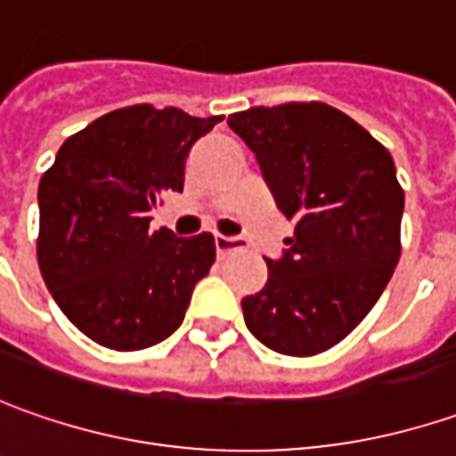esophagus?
I'll return each mask as SVG.
<instances>
[{
	"label": "esophagus",
	"mask_w": 456,
	"mask_h": 456,
	"mask_svg": "<svg viewBox=\"0 0 456 456\" xmlns=\"http://www.w3.org/2000/svg\"><path fill=\"white\" fill-rule=\"evenodd\" d=\"M214 247H216V255L224 257L229 252H240V249H244V240L242 237H222V234H216V237H214Z\"/></svg>",
	"instance_id": "34e87169"
}]
</instances>
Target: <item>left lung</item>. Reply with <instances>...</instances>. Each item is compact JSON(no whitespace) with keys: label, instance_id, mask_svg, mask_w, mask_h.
I'll use <instances>...</instances> for the list:
<instances>
[{"label":"left lung","instance_id":"left-lung-1","mask_svg":"<svg viewBox=\"0 0 456 456\" xmlns=\"http://www.w3.org/2000/svg\"><path fill=\"white\" fill-rule=\"evenodd\" d=\"M280 212L295 222L267 282L242 297L249 333L270 351L315 355L369 315L401 255L403 191L391 153L325 102L232 113Z\"/></svg>","mask_w":456,"mask_h":456}]
</instances>
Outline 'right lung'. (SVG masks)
I'll list each match as a JSON object with an SVG mask.
<instances>
[{
    "instance_id": "1",
    "label": "right lung",
    "mask_w": 456,
    "mask_h": 456,
    "mask_svg": "<svg viewBox=\"0 0 456 456\" xmlns=\"http://www.w3.org/2000/svg\"><path fill=\"white\" fill-rule=\"evenodd\" d=\"M222 116L131 105L70 135L42 176L37 262L68 321L113 351L161 343L183 321L216 257L209 232L151 229L149 212L183 189L191 146Z\"/></svg>"
}]
</instances>
